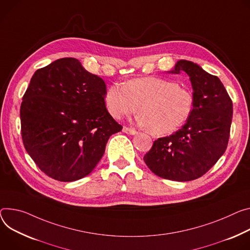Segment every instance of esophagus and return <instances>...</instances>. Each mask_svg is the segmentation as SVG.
<instances>
[{"mask_svg":"<svg viewBox=\"0 0 250 250\" xmlns=\"http://www.w3.org/2000/svg\"><path fill=\"white\" fill-rule=\"evenodd\" d=\"M123 131H124L125 133H127V134H130V135H134V134L138 133V131L135 130V129L129 128V127H126V126H125V127L123 128Z\"/></svg>","mask_w":250,"mask_h":250,"instance_id":"obj_1","label":"esophagus"}]
</instances>
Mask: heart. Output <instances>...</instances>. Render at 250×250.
Instances as JSON below:
<instances>
[{
  "mask_svg": "<svg viewBox=\"0 0 250 250\" xmlns=\"http://www.w3.org/2000/svg\"><path fill=\"white\" fill-rule=\"evenodd\" d=\"M104 104L116 119L140 109L137 122L154 134L178 129L189 118L193 107L192 94L174 81L146 77L128 81L125 85L112 83L104 94Z\"/></svg>",
  "mask_w": 250,
  "mask_h": 250,
  "instance_id": "obj_1",
  "label": "heart"
}]
</instances>
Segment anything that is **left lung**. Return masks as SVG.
<instances>
[{
    "instance_id": "1",
    "label": "left lung",
    "mask_w": 250,
    "mask_h": 250,
    "mask_svg": "<svg viewBox=\"0 0 250 250\" xmlns=\"http://www.w3.org/2000/svg\"><path fill=\"white\" fill-rule=\"evenodd\" d=\"M184 71L193 89V107L185 125L169 137L154 141L144 156L156 175L189 181L208 172L228 147L232 102L220 80L190 61L179 60L168 73Z\"/></svg>"
}]
</instances>
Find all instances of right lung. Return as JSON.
<instances>
[{
    "label": "right lung",
    "mask_w": 250,
    "mask_h": 250,
    "mask_svg": "<svg viewBox=\"0 0 250 250\" xmlns=\"http://www.w3.org/2000/svg\"><path fill=\"white\" fill-rule=\"evenodd\" d=\"M103 79L74 58L37 70L20 109L21 139L39 168L59 181L94 170L109 137L122 130L104 104Z\"/></svg>",
    "instance_id": "1"
}]
</instances>
